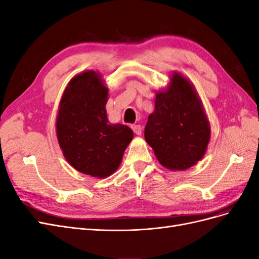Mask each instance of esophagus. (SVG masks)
<instances>
[{
    "label": "esophagus",
    "mask_w": 259,
    "mask_h": 259,
    "mask_svg": "<svg viewBox=\"0 0 259 259\" xmlns=\"http://www.w3.org/2000/svg\"><path fill=\"white\" fill-rule=\"evenodd\" d=\"M132 130L136 135H142L143 128H142V126H140V125H132Z\"/></svg>",
    "instance_id": "esophagus-1"
}]
</instances>
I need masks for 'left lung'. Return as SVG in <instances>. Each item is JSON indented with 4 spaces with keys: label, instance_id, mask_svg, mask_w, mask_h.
I'll return each instance as SVG.
<instances>
[{
    "label": "left lung",
    "instance_id": "1",
    "mask_svg": "<svg viewBox=\"0 0 259 259\" xmlns=\"http://www.w3.org/2000/svg\"><path fill=\"white\" fill-rule=\"evenodd\" d=\"M209 138V122L194 86L174 72L168 88L156 93L154 111L145 127L146 142L164 167L184 170L203 158Z\"/></svg>",
    "mask_w": 259,
    "mask_h": 259
}]
</instances>
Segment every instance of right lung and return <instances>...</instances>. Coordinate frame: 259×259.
Instances as JSON below:
<instances>
[{"mask_svg": "<svg viewBox=\"0 0 259 259\" xmlns=\"http://www.w3.org/2000/svg\"><path fill=\"white\" fill-rule=\"evenodd\" d=\"M108 89L98 72L89 70L72 77L59 104L56 133L70 165L83 174L106 178L120 166L134 137L123 124L108 121Z\"/></svg>", "mask_w": 259, "mask_h": 259, "instance_id": "obj_1", "label": "right lung"}]
</instances>
